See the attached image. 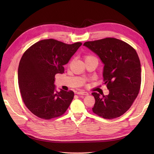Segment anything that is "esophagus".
<instances>
[{
    "label": "esophagus",
    "mask_w": 154,
    "mask_h": 154,
    "mask_svg": "<svg viewBox=\"0 0 154 154\" xmlns=\"http://www.w3.org/2000/svg\"><path fill=\"white\" fill-rule=\"evenodd\" d=\"M76 94H80V95H85V96L88 95V92H85V91H78V92H76Z\"/></svg>",
    "instance_id": "obj_1"
}]
</instances>
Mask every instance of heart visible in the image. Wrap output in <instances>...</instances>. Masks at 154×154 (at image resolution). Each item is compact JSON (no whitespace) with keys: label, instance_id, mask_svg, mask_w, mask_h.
Instances as JSON below:
<instances>
[{"label":"heart","instance_id":"1","mask_svg":"<svg viewBox=\"0 0 154 154\" xmlns=\"http://www.w3.org/2000/svg\"><path fill=\"white\" fill-rule=\"evenodd\" d=\"M92 59H96V58L92 55L85 56V61H87V60H92Z\"/></svg>","mask_w":154,"mask_h":154}]
</instances>
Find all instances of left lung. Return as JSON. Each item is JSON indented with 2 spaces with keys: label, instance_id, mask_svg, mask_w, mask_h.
<instances>
[{
  "label": "left lung",
  "instance_id": "left-lung-1",
  "mask_svg": "<svg viewBox=\"0 0 154 154\" xmlns=\"http://www.w3.org/2000/svg\"><path fill=\"white\" fill-rule=\"evenodd\" d=\"M99 56L104 63L103 81L108 95L92 92L95 103L93 112L105 119H114L124 114L137 97L141 83L139 57L131 45L114 38H105L84 43Z\"/></svg>",
  "mask_w": 154,
  "mask_h": 154
}]
</instances>
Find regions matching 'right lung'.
I'll use <instances>...</instances> for the list:
<instances>
[{
    "instance_id": "add662e5",
    "label": "right lung",
    "mask_w": 154,
    "mask_h": 154,
    "mask_svg": "<svg viewBox=\"0 0 154 154\" xmlns=\"http://www.w3.org/2000/svg\"><path fill=\"white\" fill-rule=\"evenodd\" d=\"M82 44L45 39L32 45L22 55L18 69V85L25 105L37 117L51 119L66 112L74 92L56 91L54 76L64 72L63 66Z\"/></svg>"
}]
</instances>
